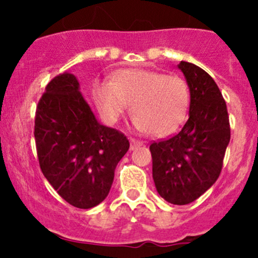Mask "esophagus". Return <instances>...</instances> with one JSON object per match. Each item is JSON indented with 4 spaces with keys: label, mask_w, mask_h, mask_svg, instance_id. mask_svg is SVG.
Wrapping results in <instances>:
<instances>
[{
    "label": "esophagus",
    "mask_w": 258,
    "mask_h": 258,
    "mask_svg": "<svg viewBox=\"0 0 258 258\" xmlns=\"http://www.w3.org/2000/svg\"><path fill=\"white\" fill-rule=\"evenodd\" d=\"M130 142H131V147H130L131 150H135V148H137V147H140V146L144 145V142L139 141V140H135V139L130 140Z\"/></svg>",
    "instance_id": "1"
}]
</instances>
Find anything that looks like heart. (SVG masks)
Wrapping results in <instances>:
<instances>
[{"label": "heart", "mask_w": 258, "mask_h": 258, "mask_svg": "<svg viewBox=\"0 0 258 258\" xmlns=\"http://www.w3.org/2000/svg\"><path fill=\"white\" fill-rule=\"evenodd\" d=\"M93 96L108 123H114L132 102L135 128L158 137L178 130L189 103L188 85L181 76L137 69L121 70L112 81H97Z\"/></svg>", "instance_id": "b5f03b06"}]
</instances>
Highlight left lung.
Segmentation results:
<instances>
[{"instance_id":"1","label":"left lung","mask_w":258,"mask_h":258,"mask_svg":"<svg viewBox=\"0 0 258 258\" xmlns=\"http://www.w3.org/2000/svg\"><path fill=\"white\" fill-rule=\"evenodd\" d=\"M189 88V116L181 131L152 142V176L157 192L173 205H187L217 181L231 139L227 106L220 88L201 67L181 61Z\"/></svg>"}]
</instances>
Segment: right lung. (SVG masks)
Wrapping results in <instances>:
<instances>
[{
  "instance_id": "1",
  "label": "right lung",
  "mask_w": 258,
  "mask_h": 258,
  "mask_svg": "<svg viewBox=\"0 0 258 258\" xmlns=\"http://www.w3.org/2000/svg\"><path fill=\"white\" fill-rule=\"evenodd\" d=\"M38 162L66 202L92 209L107 197L114 168L130 148L122 132L96 119L72 74L58 75L46 86L35 117Z\"/></svg>"
}]
</instances>
